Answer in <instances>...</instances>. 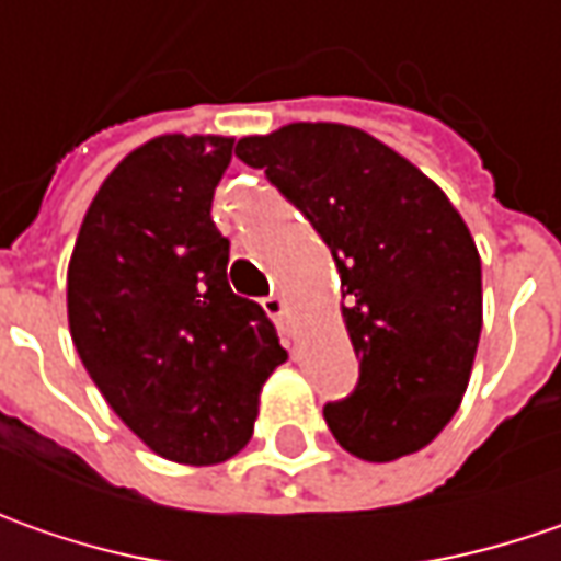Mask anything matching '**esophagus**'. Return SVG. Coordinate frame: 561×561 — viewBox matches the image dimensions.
I'll return each mask as SVG.
<instances>
[{
  "label": "esophagus",
  "mask_w": 561,
  "mask_h": 561,
  "mask_svg": "<svg viewBox=\"0 0 561 561\" xmlns=\"http://www.w3.org/2000/svg\"><path fill=\"white\" fill-rule=\"evenodd\" d=\"M263 310L279 323L282 329H288L285 327V313H288V307H285V298L282 295H270V298H263Z\"/></svg>",
  "instance_id": "obj_1"
}]
</instances>
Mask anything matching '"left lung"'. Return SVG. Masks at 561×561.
<instances>
[{"mask_svg":"<svg viewBox=\"0 0 561 561\" xmlns=\"http://www.w3.org/2000/svg\"><path fill=\"white\" fill-rule=\"evenodd\" d=\"M234 153L305 213L339 266L360 377L323 408L332 436L364 461L424 449L461 404L483 327L465 219L417 165L360 128L295 122L241 137Z\"/></svg>","mask_w":561,"mask_h":561,"instance_id":"8db88e82","label":"left lung"}]
</instances>
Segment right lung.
Returning a JSON list of instances; mask_svg holds the SVG:
<instances>
[{
	"label": "right lung",
	"mask_w": 561,
	"mask_h": 561,
	"mask_svg": "<svg viewBox=\"0 0 561 561\" xmlns=\"http://www.w3.org/2000/svg\"><path fill=\"white\" fill-rule=\"evenodd\" d=\"M232 137L162 135L122 159L68 263V329L110 408L179 465L248 446L260 389L288 357L256 301L234 295L213 191Z\"/></svg>",
	"instance_id": "1"
}]
</instances>
